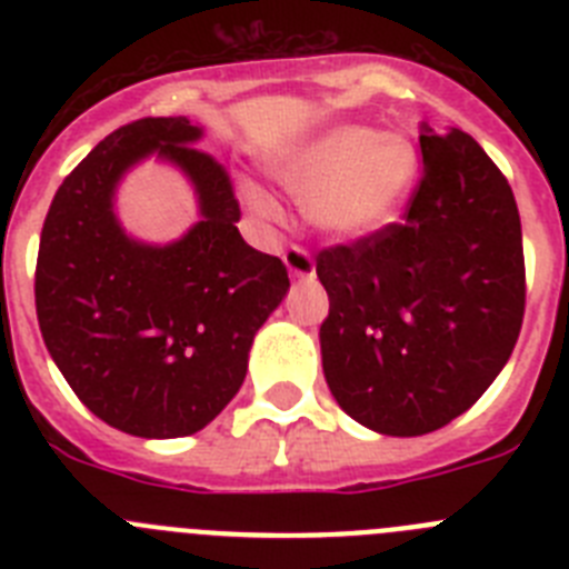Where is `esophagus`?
Wrapping results in <instances>:
<instances>
[{"label":"esophagus","mask_w":569,"mask_h":569,"mask_svg":"<svg viewBox=\"0 0 569 569\" xmlns=\"http://www.w3.org/2000/svg\"><path fill=\"white\" fill-rule=\"evenodd\" d=\"M284 264H288V273L293 276V279L308 281L316 276V264L313 259H310V253L305 248H296V244L284 250Z\"/></svg>","instance_id":"1"}]
</instances>
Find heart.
I'll list each match as a JSON object with an SVG mask.
<instances>
[{
  "mask_svg": "<svg viewBox=\"0 0 569 569\" xmlns=\"http://www.w3.org/2000/svg\"><path fill=\"white\" fill-rule=\"evenodd\" d=\"M279 182L305 199L316 228L341 239H361L385 228L413 188L419 153L399 133H376L365 124H339L281 156L273 164ZM244 202L259 216L273 202L244 184Z\"/></svg>",
  "mask_w": 569,
  "mask_h": 569,
  "instance_id": "b5f03b06",
  "label": "heart"
}]
</instances>
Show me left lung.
Returning <instances> with one entry per match:
<instances>
[{"instance_id":"obj_1","label":"left lung","mask_w":569,"mask_h":569,"mask_svg":"<svg viewBox=\"0 0 569 569\" xmlns=\"http://www.w3.org/2000/svg\"><path fill=\"white\" fill-rule=\"evenodd\" d=\"M425 176L405 222L321 250L319 330L330 393L381 436H425L481 399L525 319L512 190L465 130L421 124Z\"/></svg>"}]
</instances>
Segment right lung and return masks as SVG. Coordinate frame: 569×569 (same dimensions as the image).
Segmentation results:
<instances>
[{
  "label": "right lung",
  "mask_w": 569,
  "mask_h": 569,
  "mask_svg": "<svg viewBox=\"0 0 569 569\" xmlns=\"http://www.w3.org/2000/svg\"><path fill=\"white\" fill-rule=\"evenodd\" d=\"M202 124L148 116L104 136L59 184L37 259L39 330L90 413L139 439L199 433L239 393L253 336L288 296L281 259L241 239ZM153 154L191 182L200 222L168 246L136 240L114 190Z\"/></svg>",
  "instance_id": "right-lung-1"
}]
</instances>
